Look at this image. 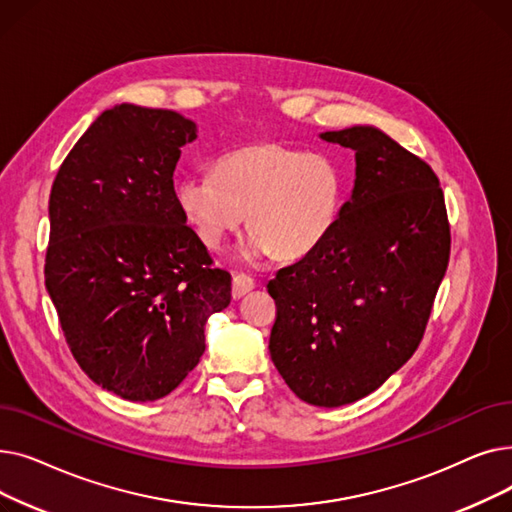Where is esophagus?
Masks as SVG:
<instances>
[{"mask_svg": "<svg viewBox=\"0 0 512 512\" xmlns=\"http://www.w3.org/2000/svg\"><path fill=\"white\" fill-rule=\"evenodd\" d=\"M253 288H255V282H253L249 276L236 274V276L232 278V299L236 301V299H240V297H245V294L251 292Z\"/></svg>", "mask_w": 512, "mask_h": 512, "instance_id": "34e87169", "label": "esophagus"}]
</instances>
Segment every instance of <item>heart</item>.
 Here are the masks:
<instances>
[{"mask_svg": "<svg viewBox=\"0 0 512 512\" xmlns=\"http://www.w3.org/2000/svg\"><path fill=\"white\" fill-rule=\"evenodd\" d=\"M176 203L209 247L251 226L242 261L272 253L303 257L328 238L344 203V174L326 151L282 143H253L215 161V174H186L176 182Z\"/></svg>", "mask_w": 512, "mask_h": 512, "instance_id": "1", "label": "heart"}]
</instances>
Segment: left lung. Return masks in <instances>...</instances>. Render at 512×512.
I'll return each mask as SVG.
<instances>
[{
	"label": "left lung",
	"instance_id": "obj_1",
	"mask_svg": "<svg viewBox=\"0 0 512 512\" xmlns=\"http://www.w3.org/2000/svg\"><path fill=\"white\" fill-rule=\"evenodd\" d=\"M355 151V188L328 238L276 274L270 355L301 400L342 407L378 390L423 338L450 257L440 180L373 126L321 132Z\"/></svg>",
	"mask_w": 512,
	"mask_h": 512
}]
</instances>
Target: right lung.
Wrapping results in <instances>:
<instances>
[{"mask_svg": "<svg viewBox=\"0 0 512 512\" xmlns=\"http://www.w3.org/2000/svg\"><path fill=\"white\" fill-rule=\"evenodd\" d=\"M197 124L122 103L78 139L49 195L45 288L89 378L126 400L170 394L205 353V321L230 305L176 203L174 170Z\"/></svg>", "mask_w": 512, "mask_h": 512, "instance_id": "add662e5", "label": "right lung"}]
</instances>
